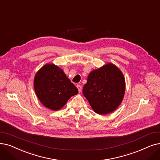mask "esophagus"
<instances>
[{"label": "esophagus", "mask_w": 160, "mask_h": 160, "mask_svg": "<svg viewBox=\"0 0 160 160\" xmlns=\"http://www.w3.org/2000/svg\"><path fill=\"white\" fill-rule=\"evenodd\" d=\"M76 87H77V88H78V92H81V91H82V86H81L80 85L78 84L77 86H76Z\"/></svg>", "instance_id": "34e87169"}]
</instances>
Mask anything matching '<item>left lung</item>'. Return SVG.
Masks as SVG:
<instances>
[{
    "instance_id": "left-lung-1",
    "label": "left lung",
    "mask_w": 160,
    "mask_h": 160,
    "mask_svg": "<svg viewBox=\"0 0 160 160\" xmlns=\"http://www.w3.org/2000/svg\"><path fill=\"white\" fill-rule=\"evenodd\" d=\"M125 89L122 72L112 63H108L89 74L82 92L94 112L102 115L112 112L118 107Z\"/></svg>"
}]
</instances>
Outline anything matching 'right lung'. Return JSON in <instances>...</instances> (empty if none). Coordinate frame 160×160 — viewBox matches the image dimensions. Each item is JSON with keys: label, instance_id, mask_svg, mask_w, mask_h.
<instances>
[{"label": "right lung", "instance_id": "obj_1", "mask_svg": "<svg viewBox=\"0 0 160 160\" xmlns=\"http://www.w3.org/2000/svg\"><path fill=\"white\" fill-rule=\"evenodd\" d=\"M34 88L42 104L52 110H59L78 93L63 71L54 64H46L37 72Z\"/></svg>", "mask_w": 160, "mask_h": 160}]
</instances>
